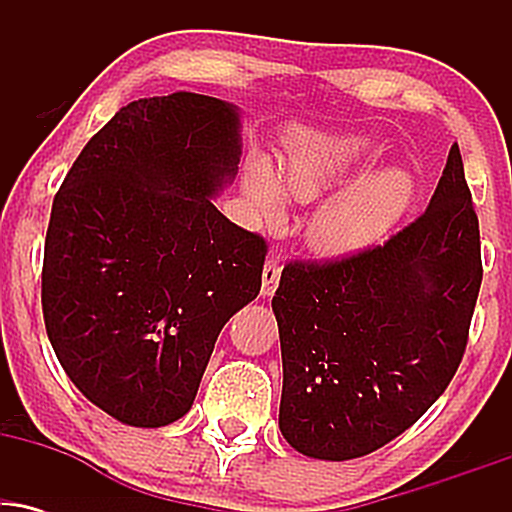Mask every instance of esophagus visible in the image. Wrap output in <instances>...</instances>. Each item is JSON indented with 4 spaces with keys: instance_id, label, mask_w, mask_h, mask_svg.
<instances>
[{
    "instance_id": "1",
    "label": "esophagus",
    "mask_w": 512,
    "mask_h": 512,
    "mask_svg": "<svg viewBox=\"0 0 512 512\" xmlns=\"http://www.w3.org/2000/svg\"><path fill=\"white\" fill-rule=\"evenodd\" d=\"M279 279H281V262L272 257V260L264 262V269H262V296H274L276 286H279Z\"/></svg>"
}]
</instances>
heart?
<instances>
[{"instance_id": "b5f03b06", "label": "heart", "mask_w": 512, "mask_h": 512, "mask_svg": "<svg viewBox=\"0 0 512 512\" xmlns=\"http://www.w3.org/2000/svg\"><path fill=\"white\" fill-rule=\"evenodd\" d=\"M370 154L363 137H322L305 134L291 142L279 173L264 158L245 166L243 187L257 216L279 223L286 214V197L315 202L342 187L361 170ZM416 197V185L402 168H378L346 185L310 216L305 240L322 257L354 255L380 243Z\"/></svg>"}]
</instances>
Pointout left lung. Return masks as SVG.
Returning a JSON list of instances; mask_svg holds the SVG:
<instances>
[{
	"mask_svg": "<svg viewBox=\"0 0 512 512\" xmlns=\"http://www.w3.org/2000/svg\"><path fill=\"white\" fill-rule=\"evenodd\" d=\"M479 286V219L455 144L424 216L385 245L281 272L286 443L342 462L407 431L460 366Z\"/></svg>",
	"mask_w": 512,
	"mask_h": 512,
	"instance_id": "left-lung-1",
	"label": "left lung"
}]
</instances>
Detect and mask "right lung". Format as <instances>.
I'll return each instance as SVG.
<instances>
[{"label":"right lung","instance_id":"1","mask_svg":"<svg viewBox=\"0 0 512 512\" xmlns=\"http://www.w3.org/2000/svg\"><path fill=\"white\" fill-rule=\"evenodd\" d=\"M238 105L139 98L84 146L45 238V330L105 414L158 428L190 411L216 337L262 286L267 245L214 207L236 180Z\"/></svg>","mask_w":512,"mask_h":512}]
</instances>
